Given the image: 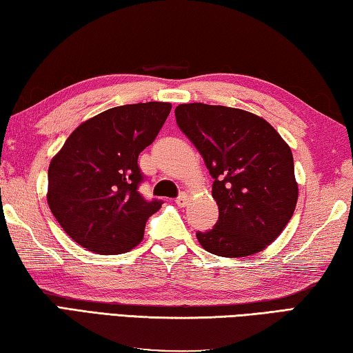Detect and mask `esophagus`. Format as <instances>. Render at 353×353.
<instances>
[{"label":"esophagus","instance_id":"1","mask_svg":"<svg viewBox=\"0 0 353 353\" xmlns=\"http://www.w3.org/2000/svg\"><path fill=\"white\" fill-rule=\"evenodd\" d=\"M188 194H184V192H181L180 195H178L176 196V199H175V203H176V205L178 206H181V208H184V206H186L188 205Z\"/></svg>","mask_w":353,"mask_h":353}]
</instances>
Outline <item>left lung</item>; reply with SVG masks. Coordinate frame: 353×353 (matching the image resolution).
I'll return each mask as SVG.
<instances>
[{
  "instance_id": "obj_1",
  "label": "left lung",
  "mask_w": 353,
  "mask_h": 353,
  "mask_svg": "<svg viewBox=\"0 0 353 353\" xmlns=\"http://www.w3.org/2000/svg\"><path fill=\"white\" fill-rule=\"evenodd\" d=\"M175 117L214 178L219 220L212 230L196 232L200 245L221 257L267 248L293 217L298 201L287 142L262 117L223 105L181 103Z\"/></svg>"
}]
</instances>
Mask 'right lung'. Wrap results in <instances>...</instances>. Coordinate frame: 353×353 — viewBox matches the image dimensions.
<instances>
[{"mask_svg": "<svg viewBox=\"0 0 353 353\" xmlns=\"http://www.w3.org/2000/svg\"><path fill=\"white\" fill-rule=\"evenodd\" d=\"M172 110L167 102L121 105L74 130L48 170V205L74 242L97 254H122L144 237L163 201L139 192L138 157Z\"/></svg>", "mask_w": 353, "mask_h": 353, "instance_id": "1", "label": "right lung"}]
</instances>
